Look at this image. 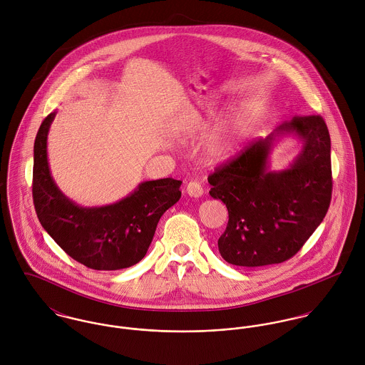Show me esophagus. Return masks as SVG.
<instances>
[{
	"label": "esophagus",
	"instance_id": "esophagus-1",
	"mask_svg": "<svg viewBox=\"0 0 365 365\" xmlns=\"http://www.w3.org/2000/svg\"><path fill=\"white\" fill-rule=\"evenodd\" d=\"M187 194L194 198H200L204 194V188L198 181H190L187 185Z\"/></svg>",
	"mask_w": 365,
	"mask_h": 365
}]
</instances>
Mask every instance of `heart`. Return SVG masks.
Wrapping results in <instances>:
<instances>
[{
    "mask_svg": "<svg viewBox=\"0 0 365 365\" xmlns=\"http://www.w3.org/2000/svg\"><path fill=\"white\" fill-rule=\"evenodd\" d=\"M202 125L204 120L201 118L188 119V126L191 130H197ZM245 126L246 118L240 112L230 115L227 119L215 126L204 140V153L209 161H222L232 156L237 149Z\"/></svg>",
    "mask_w": 365,
    "mask_h": 365,
    "instance_id": "b5f03b06",
    "label": "heart"
}]
</instances>
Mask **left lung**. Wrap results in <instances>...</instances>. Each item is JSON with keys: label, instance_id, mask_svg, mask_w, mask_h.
<instances>
[{"label": "left lung", "instance_id": "obj_1", "mask_svg": "<svg viewBox=\"0 0 365 365\" xmlns=\"http://www.w3.org/2000/svg\"><path fill=\"white\" fill-rule=\"evenodd\" d=\"M292 135L302 150L284 170H269L274 142ZM209 194L229 212L217 240L220 256L239 267L295 256L322 223L331 200L330 135L322 116H295L208 177Z\"/></svg>", "mask_w": 365, "mask_h": 365}]
</instances>
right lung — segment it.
Returning a JSON list of instances; mask_svg holds the SVG:
<instances>
[{"instance_id":"1","label":"right lung","mask_w":365,"mask_h":365,"mask_svg":"<svg viewBox=\"0 0 365 365\" xmlns=\"http://www.w3.org/2000/svg\"><path fill=\"white\" fill-rule=\"evenodd\" d=\"M56 112L42 122L34 146V204L43 229L71 257L93 269H120L142 260L163 213L181 198L174 178L143 181L120 201L80 207L56 185L48 161V133Z\"/></svg>"}]
</instances>
